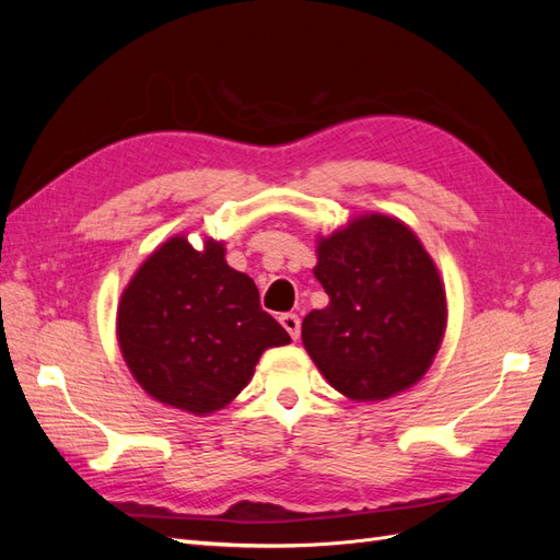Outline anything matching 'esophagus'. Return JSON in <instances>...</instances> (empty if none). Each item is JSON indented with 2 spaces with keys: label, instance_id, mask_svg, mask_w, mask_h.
Instances as JSON below:
<instances>
[{
  "label": "esophagus",
  "instance_id": "obj_1",
  "mask_svg": "<svg viewBox=\"0 0 560 560\" xmlns=\"http://www.w3.org/2000/svg\"><path fill=\"white\" fill-rule=\"evenodd\" d=\"M280 325L284 327L287 334H290V336L294 338V341L301 336V319H299V315H294V313H282V315H280Z\"/></svg>",
  "mask_w": 560,
  "mask_h": 560
}]
</instances>
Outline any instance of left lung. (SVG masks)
<instances>
[{"instance_id":"obj_1","label":"left lung","mask_w":560,"mask_h":560,"mask_svg":"<svg viewBox=\"0 0 560 560\" xmlns=\"http://www.w3.org/2000/svg\"><path fill=\"white\" fill-rule=\"evenodd\" d=\"M315 278L329 306L301 325L303 346L350 399H385L430 369L446 327V294L409 226L383 214L352 219L317 245Z\"/></svg>"}]
</instances>
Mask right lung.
<instances>
[{
	"label": "right lung",
	"mask_w": 560,
	"mask_h": 560,
	"mask_svg": "<svg viewBox=\"0 0 560 560\" xmlns=\"http://www.w3.org/2000/svg\"><path fill=\"white\" fill-rule=\"evenodd\" d=\"M118 343L151 397L200 416L238 395L261 352L290 334L261 311L257 284L226 264L222 243L198 252L177 235L126 287Z\"/></svg>",
	"instance_id": "obj_1"
}]
</instances>
